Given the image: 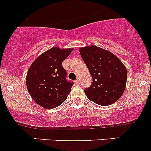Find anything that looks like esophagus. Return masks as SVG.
Returning a JSON list of instances; mask_svg holds the SVG:
<instances>
[{"instance_id": "1", "label": "esophagus", "mask_w": 151, "mask_h": 151, "mask_svg": "<svg viewBox=\"0 0 151 151\" xmlns=\"http://www.w3.org/2000/svg\"><path fill=\"white\" fill-rule=\"evenodd\" d=\"M75 83H77V84H80V80H79V79H77V80H76Z\"/></svg>"}]
</instances>
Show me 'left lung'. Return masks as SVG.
I'll return each instance as SVG.
<instances>
[{
	"label": "left lung",
	"instance_id": "left-lung-1",
	"mask_svg": "<svg viewBox=\"0 0 151 151\" xmlns=\"http://www.w3.org/2000/svg\"><path fill=\"white\" fill-rule=\"evenodd\" d=\"M93 78L91 87L84 90L91 101L108 106L122 96L127 80L126 66L116 55L95 45L79 49Z\"/></svg>",
	"mask_w": 151,
	"mask_h": 151
}]
</instances>
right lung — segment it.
<instances>
[{
    "label": "right lung",
    "instance_id": "1",
    "mask_svg": "<svg viewBox=\"0 0 151 151\" xmlns=\"http://www.w3.org/2000/svg\"><path fill=\"white\" fill-rule=\"evenodd\" d=\"M72 50L52 47L41 54L29 68L28 91L35 102L45 109L60 106L71 92L73 83L66 80V71L62 63Z\"/></svg>",
    "mask_w": 151,
    "mask_h": 151
}]
</instances>
